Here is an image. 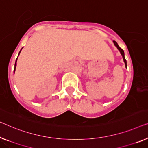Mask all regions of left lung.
<instances>
[{"mask_svg":"<svg viewBox=\"0 0 148 148\" xmlns=\"http://www.w3.org/2000/svg\"><path fill=\"white\" fill-rule=\"evenodd\" d=\"M114 42V45H115L116 47H117V48H118V49L119 50V51L120 52V53H121V54H122V57H123V62H124V63H125V67L127 66V62H126V60H125V56H124V52H123V50L122 49V48H121L120 46H118V43L116 42V41H113Z\"/></svg>","mask_w":148,"mask_h":148,"instance_id":"8db88e82","label":"left lung"}]
</instances>
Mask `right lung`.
I'll use <instances>...</instances> for the list:
<instances>
[{
  "label": "right lung",
  "mask_w": 148,
  "mask_h": 148,
  "mask_svg": "<svg viewBox=\"0 0 148 148\" xmlns=\"http://www.w3.org/2000/svg\"><path fill=\"white\" fill-rule=\"evenodd\" d=\"M22 49H23V48H22ZM22 49H21V50H22ZM21 51L19 52V54H20V53H21ZM19 54H18V55H19ZM17 59H18V57H17V58L16 59V62H15V64H14V73L15 69H16V62H17Z\"/></svg>",
  "instance_id": "add662e5"
}]
</instances>
